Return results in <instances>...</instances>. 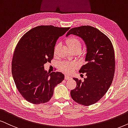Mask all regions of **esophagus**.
<instances>
[{
  "mask_svg": "<svg viewBox=\"0 0 128 128\" xmlns=\"http://www.w3.org/2000/svg\"><path fill=\"white\" fill-rule=\"evenodd\" d=\"M64 78H65V80H70V79H71V77L68 76L66 75L65 77H64Z\"/></svg>",
  "mask_w": 128,
  "mask_h": 128,
  "instance_id": "obj_1",
  "label": "esophagus"
}]
</instances>
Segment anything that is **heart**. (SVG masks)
<instances>
[{
  "mask_svg": "<svg viewBox=\"0 0 128 128\" xmlns=\"http://www.w3.org/2000/svg\"><path fill=\"white\" fill-rule=\"evenodd\" d=\"M66 43L68 47L72 50V51L76 50H81L82 47V42L78 38L75 36H71L68 38L66 41ZM60 44H57L55 46L54 54H56L58 50ZM77 64L75 62H62L60 64V68L62 72L66 73H71L74 69L77 67Z\"/></svg>",
  "mask_w": 128,
  "mask_h": 128,
  "instance_id": "1",
  "label": "heart"
}]
</instances>
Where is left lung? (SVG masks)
<instances>
[{
    "label": "left lung",
    "instance_id": "left-lung-1",
    "mask_svg": "<svg viewBox=\"0 0 128 128\" xmlns=\"http://www.w3.org/2000/svg\"><path fill=\"white\" fill-rule=\"evenodd\" d=\"M82 38L87 46L86 64L79 72L85 73L82 82L73 78L77 86L71 91L73 100L84 106L98 102L108 92L114 79L115 71L114 51L110 39L97 28L82 26L72 28L67 34Z\"/></svg>",
    "mask_w": 128,
    "mask_h": 128
}]
</instances>
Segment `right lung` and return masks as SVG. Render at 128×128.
<instances>
[{
  "label": "right lung",
  "instance_id": "add662e5",
  "mask_svg": "<svg viewBox=\"0 0 128 128\" xmlns=\"http://www.w3.org/2000/svg\"><path fill=\"white\" fill-rule=\"evenodd\" d=\"M69 29L38 26L25 34L18 43L12 58V73L17 89L28 102H47L55 87L64 79L61 72H47L44 65L52 60L56 40Z\"/></svg>",
  "mask_w": 128,
  "mask_h": 128
}]
</instances>
